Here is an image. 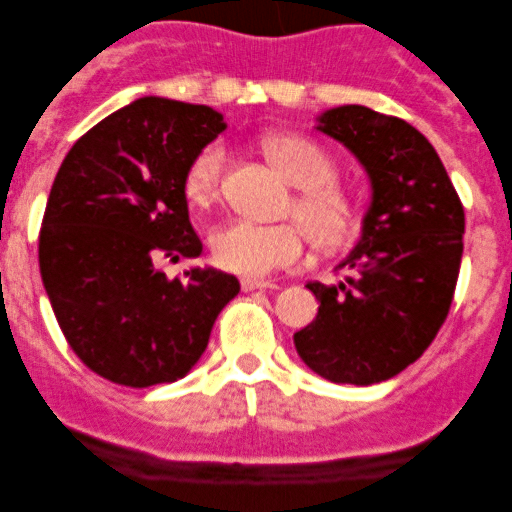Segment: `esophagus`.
I'll return each instance as SVG.
<instances>
[{"label":"esophagus","mask_w":512,"mask_h":512,"mask_svg":"<svg viewBox=\"0 0 512 512\" xmlns=\"http://www.w3.org/2000/svg\"><path fill=\"white\" fill-rule=\"evenodd\" d=\"M242 292H255V289H275V285L267 280H257V277H242Z\"/></svg>","instance_id":"esophagus-1"}]
</instances>
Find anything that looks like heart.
Listing matches in <instances>:
<instances>
[{
  "mask_svg": "<svg viewBox=\"0 0 512 512\" xmlns=\"http://www.w3.org/2000/svg\"><path fill=\"white\" fill-rule=\"evenodd\" d=\"M262 153L280 170L294 193L285 205V220L277 225H255L230 220L210 235L213 260L237 275H270L294 265L307 247L337 252L354 242L361 227V205L337 178L332 156L312 138L294 133H272L262 138ZM225 178V148L210 143L195 153L183 175L185 200L195 208H210L218 200Z\"/></svg>",
  "mask_w": 512,
  "mask_h": 512,
  "instance_id": "b5f03b06",
  "label": "heart"
}]
</instances>
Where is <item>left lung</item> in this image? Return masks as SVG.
<instances>
[{"label": "left lung", "mask_w": 512, "mask_h": 512, "mask_svg": "<svg viewBox=\"0 0 512 512\" xmlns=\"http://www.w3.org/2000/svg\"><path fill=\"white\" fill-rule=\"evenodd\" d=\"M322 131L364 163L374 200L339 285L309 282L312 324L294 334L304 364L334 384L391 379L443 327L463 257V203L423 133L366 106H339Z\"/></svg>", "instance_id": "left-lung-1"}]
</instances>
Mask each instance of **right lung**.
Wrapping results in <instances>:
<instances>
[{"label":"right lung","instance_id":"right-lung-1","mask_svg":"<svg viewBox=\"0 0 512 512\" xmlns=\"http://www.w3.org/2000/svg\"><path fill=\"white\" fill-rule=\"evenodd\" d=\"M225 131L208 106L148 96L71 146L39 230V270L74 354L113 384L146 389L190 371L237 277H168L160 260L198 257L183 175Z\"/></svg>","mask_w":512,"mask_h":512}]
</instances>
